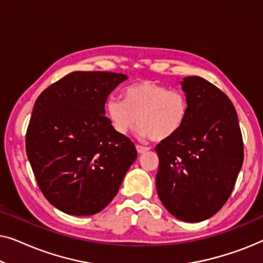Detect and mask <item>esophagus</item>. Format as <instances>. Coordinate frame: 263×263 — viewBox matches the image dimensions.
<instances>
[{"instance_id":"esophagus-1","label":"esophagus","mask_w":263,"mask_h":263,"mask_svg":"<svg viewBox=\"0 0 263 263\" xmlns=\"http://www.w3.org/2000/svg\"><path fill=\"white\" fill-rule=\"evenodd\" d=\"M136 151H138V153H145L147 151H149V147H146V146H141V145H136Z\"/></svg>"}]
</instances>
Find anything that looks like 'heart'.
<instances>
[{
  "label": "heart",
  "instance_id": "heart-1",
  "mask_svg": "<svg viewBox=\"0 0 263 263\" xmlns=\"http://www.w3.org/2000/svg\"><path fill=\"white\" fill-rule=\"evenodd\" d=\"M122 97L123 100L110 97L105 103L106 116L120 135L130 134L139 123L143 138L166 140L183 127L189 114L184 92L154 81L134 82L123 89Z\"/></svg>",
  "mask_w": 263,
  "mask_h": 263
}]
</instances>
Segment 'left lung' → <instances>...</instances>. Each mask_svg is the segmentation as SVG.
<instances>
[{
    "mask_svg": "<svg viewBox=\"0 0 263 263\" xmlns=\"http://www.w3.org/2000/svg\"><path fill=\"white\" fill-rule=\"evenodd\" d=\"M189 114L174 136L156 146L158 196L183 221L206 220L224 206L242 167L244 147L235 106L217 86L188 77Z\"/></svg>",
    "mask_w": 263,
    "mask_h": 263,
    "instance_id": "8db88e82",
    "label": "left lung"
}]
</instances>
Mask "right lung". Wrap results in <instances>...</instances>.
<instances>
[{"label":"right lung","mask_w":263,"mask_h":263,"mask_svg":"<svg viewBox=\"0 0 263 263\" xmlns=\"http://www.w3.org/2000/svg\"><path fill=\"white\" fill-rule=\"evenodd\" d=\"M111 71H73L35 100L26 153L37 184L67 214L92 215L116 196L138 153L105 115L107 96L127 80Z\"/></svg>","instance_id":"right-lung-1"}]
</instances>
